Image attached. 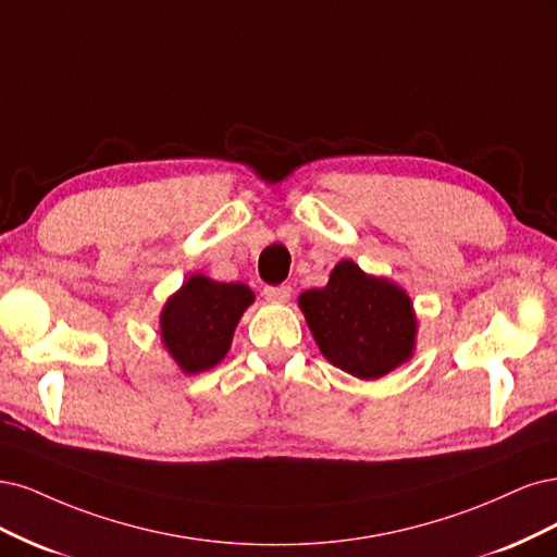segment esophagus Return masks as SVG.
<instances>
[{
	"label": "esophagus",
	"mask_w": 557,
	"mask_h": 557,
	"mask_svg": "<svg viewBox=\"0 0 557 557\" xmlns=\"http://www.w3.org/2000/svg\"><path fill=\"white\" fill-rule=\"evenodd\" d=\"M263 298L271 300V302H286L292 298V286H265L263 289Z\"/></svg>",
	"instance_id": "obj_1"
}]
</instances>
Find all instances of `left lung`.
I'll use <instances>...</instances> for the list:
<instances>
[{
    "mask_svg": "<svg viewBox=\"0 0 557 557\" xmlns=\"http://www.w3.org/2000/svg\"><path fill=\"white\" fill-rule=\"evenodd\" d=\"M298 308L319 351L358 380H380L414 354L419 326L407 292L349 259L333 268L326 286L302 292Z\"/></svg>",
    "mask_w": 557,
    "mask_h": 557,
    "instance_id": "left-lung-1",
    "label": "left lung"
}]
</instances>
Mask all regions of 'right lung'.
Listing matches in <instances>:
<instances>
[{
  "mask_svg": "<svg viewBox=\"0 0 557 557\" xmlns=\"http://www.w3.org/2000/svg\"><path fill=\"white\" fill-rule=\"evenodd\" d=\"M252 302L255 292L247 284L191 275L161 310V343L185 374L210 370L226 356L233 331Z\"/></svg>",
  "mask_w": 557,
  "mask_h": 557,
  "instance_id": "obj_1",
  "label": "right lung"
}]
</instances>
